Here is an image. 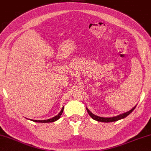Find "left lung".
I'll return each mask as SVG.
<instances>
[{
	"instance_id": "8db88e82",
	"label": "left lung",
	"mask_w": 151,
	"mask_h": 151,
	"mask_svg": "<svg viewBox=\"0 0 151 151\" xmlns=\"http://www.w3.org/2000/svg\"><path fill=\"white\" fill-rule=\"evenodd\" d=\"M135 106L134 108H132L131 110L128 111L127 112H124L122 114H121L119 115H117V116H113V117H100V116H98L97 115H95L94 114H93L92 112H91V111H90V110H88V108L86 107V110H87V112H88L89 115L90 116V117L93 118V120H95L96 121H98V122H116V121H118L119 120L121 119H123V118H124L130 114V113H131L133 110L135 109L136 108Z\"/></svg>"
}]
</instances>
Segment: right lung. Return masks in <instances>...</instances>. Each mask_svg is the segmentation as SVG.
<instances>
[{
  "instance_id": "right-lung-1",
  "label": "right lung",
  "mask_w": 151,
  "mask_h": 151,
  "mask_svg": "<svg viewBox=\"0 0 151 151\" xmlns=\"http://www.w3.org/2000/svg\"><path fill=\"white\" fill-rule=\"evenodd\" d=\"M63 109H64V106H63V108H61L60 112H59L58 115L55 116L53 117V118H49V119H47V120H32V119H28V120H30L31 121H33V122H41V123L53 122H55V121L59 119V118L61 117V114H62Z\"/></svg>"
}]
</instances>
